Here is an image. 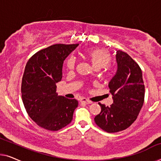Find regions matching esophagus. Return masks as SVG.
Listing matches in <instances>:
<instances>
[{
  "instance_id": "1",
  "label": "esophagus",
  "mask_w": 161,
  "mask_h": 161,
  "mask_svg": "<svg viewBox=\"0 0 161 161\" xmlns=\"http://www.w3.org/2000/svg\"><path fill=\"white\" fill-rule=\"evenodd\" d=\"M80 101V103H86V104H91V103H92V101H90V100H87L86 98H84V97L81 98Z\"/></svg>"
}]
</instances>
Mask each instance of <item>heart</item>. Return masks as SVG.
<instances>
[{"mask_svg":"<svg viewBox=\"0 0 161 161\" xmlns=\"http://www.w3.org/2000/svg\"><path fill=\"white\" fill-rule=\"evenodd\" d=\"M85 57L92 64L94 69L108 68V64L111 61V54L109 50L105 48H94L87 50ZM66 66L69 70H73L75 66V59L70 57L66 61Z\"/></svg>","mask_w":161,"mask_h":161,"instance_id":"heart-1","label":"heart"}]
</instances>
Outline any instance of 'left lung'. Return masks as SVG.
Masks as SVG:
<instances>
[{
  "label": "left lung",
  "mask_w": 161,
  "mask_h": 161,
  "mask_svg": "<svg viewBox=\"0 0 161 161\" xmlns=\"http://www.w3.org/2000/svg\"><path fill=\"white\" fill-rule=\"evenodd\" d=\"M117 71L108 83L114 103L105 106L99 103L101 112L94 122L108 133L124 130L135 122L144 101L142 69L126 53L117 50Z\"/></svg>",
  "instance_id": "obj_1"
}]
</instances>
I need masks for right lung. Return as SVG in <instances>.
<instances>
[{"mask_svg":"<svg viewBox=\"0 0 161 161\" xmlns=\"http://www.w3.org/2000/svg\"><path fill=\"white\" fill-rule=\"evenodd\" d=\"M79 44H56L35 53L26 64L21 92L28 116L39 127L58 130L72 120L78 103L58 96L56 83L62 78L65 58Z\"/></svg>","mask_w":161,"mask_h":161,"instance_id":"right-lung-1","label":"right lung"}]
</instances>
